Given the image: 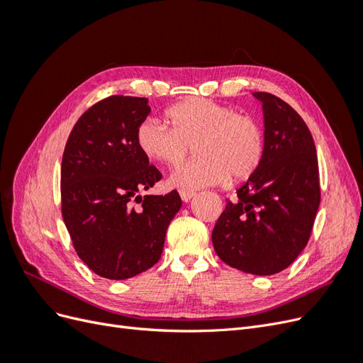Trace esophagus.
Masks as SVG:
<instances>
[{"label": "esophagus", "instance_id": "obj_1", "mask_svg": "<svg viewBox=\"0 0 363 363\" xmlns=\"http://www.w3.org/2000/svg\"><path fill=\"white\" fill-rule=\"evenodd\" d=\"M180 196H182V200L184 201V203H189L194 196H195V192H191V191H180Z\"/></svg>", "mask_w": 363, "mask_h": 363}]
</instances>
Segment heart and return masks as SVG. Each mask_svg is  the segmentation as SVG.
<instances>
[{
    "mask_svg": "<svg viewBox=\"0 0 363 363\" xmlns=\"http://www.w3.org/2000/svg\"><path fill=\"white\" fill-rule=\"evenodd\" d=\"M172 128L157 118L140 124L138 147L151 160L182 163L196 147L199 160L184 163L169 175V184L196 191L225 183L230 175L245 180L256 172L265 152L263 130L256 119L235 115L233 108L204 98H191L168 111Z\"/></svg>",
    "mask_w": 363,
    "mask_h": 363,
    "instance_id": "b5f03b06",
    "label": "heart"
}]
</instances>
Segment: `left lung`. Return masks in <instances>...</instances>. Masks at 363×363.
Here are the masks:
<instances>
[{
  "label": "left lung",
  "mask_w": 363,
  "mask_h": 363,
  "mask_svg": "<svg viewBox=\"0 0 363 363\" xmlns=\"http://www.w3.org/2000/svg\"><path fill=\"white\" fill-rule=\"evenodd\" d=\"M262 104L265 152L256 172L236 191L212 232L216 255L255 276L286 269L309 240L320 207L315 142L294 108L268 92Z\"/></svg>",
  "instance_id": "1"
}]
</instances>
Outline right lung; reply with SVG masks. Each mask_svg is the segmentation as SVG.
Masks as SVG:
<instances>
[{
  "label": "right lung",
  "instance_id": "obj_1",
  "mask_svg": "<svg viewBox=\"0 0 363 363\" xmlns=\"http://www.w3.org/2000/svg\"><path fill=\"white\" fill-rule=\"evenodd\" d=\"M147 98L112 95L77 121L62 159V215L79 257L100 277L125 280L156 265L177 191L145 195L162 179L138 147ZM143 204L135 209L129 201Z\"/></svg>",
  "mask_w": 363,
  "mask_h": 363
}]
</instances>
